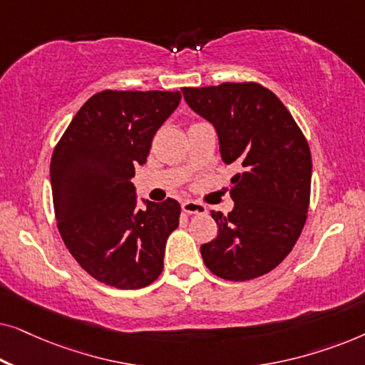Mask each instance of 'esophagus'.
<instances>
[{"label": "esophagus", "mask_w": 365, "mask_h": 365, "mask_svg": "<svg viewBox=\"0 0 365 365\" xmlns=\"http://www.w3.org/2000/svg\"><path fill=\"white\" fill-rule=\"evenodd\" d=\"M182 211L186 214H204L206 212V206H202L201 202H196V201H184L182 204Z\"/></svg>", "instance_id": "1"}]
</instances>
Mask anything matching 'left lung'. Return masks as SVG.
Listing matches in <instances>:
<instances>
[{"label":"left lung","mask_w":365,"mask_h":365,"mask_svg":"<svg viewBox=\"0 0 365 365\" xmlns=\"http://www.w3.org/2000/svg\"><path fill=\"white\" fill-rule=\"evenodd\" d=\"M189 108L216 128L226 164L241 169L229 184L234 209L212 211L217 236L202 261L226 281L264 276L301 236L311 199V149L291 113L257 83L182 88Z\"/></svg>","instance_id":"8db88e82"}]
</instances>
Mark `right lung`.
Here are the masks:
<instances>
[{
	"label": "right lung",
	"instance_id": "1",
	"mask_svg": "<svg viewBox=\"0 0 365 365\" xmlns=\"http://www.w3.org/2000/svg\"><path fill=\"white\" fill-rule=\"evenodd\" d=\"M179 101V91L96 93L54 148L49 173L59 234L79 266L108 286L141 289L163 272L181 206L171 197L143 199L139 209L131 178Z\"/></svg>",
	"mask_w": 365,
	"mask_h": 365
}]
</instances>
